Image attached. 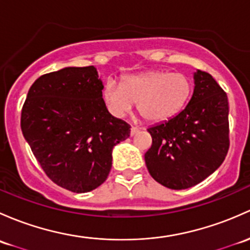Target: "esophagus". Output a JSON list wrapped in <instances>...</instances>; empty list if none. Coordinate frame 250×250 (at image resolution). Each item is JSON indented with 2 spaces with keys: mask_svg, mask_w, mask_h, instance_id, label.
I'll list each match as a JSON object with an SVG mask.
<instances>
[{
  "mask_svg": "<svg viewBox=\"0 0 250 250\" xmlns=\"http://www.w3.org/2000/svg\"><path fill=\"white\" fill-rule=\"evenodd\" d=\"M140 130H141V128L135 127V125H133L132 129H130V135L134 136V135H135V134H138L139 132H140Z\"/></svg>",
  "mask_w": 250,
  "mask_h": 250,
  "instance_id": "esophagus-1",
  "label": "esophagus"
}]
</instances>
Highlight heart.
Returning <instances> with one entry per match:
<instances>
[{"label": "heart", "instance_id": "obj_1", "mask_svg": "<svg viewBox=\"0 0 250 250\" xmlns=\"http://www.w3.org/2000/svg\"><path fill=\"white\" fill-rule=\"evenodd\" d=\"M193 91V83L181 73L152 70L139 75H129L117 83L107 79L103 96L112 114L125 116L138 104L139 114L148 122H164L176 116Z\"/></svg>", "mask_w": 250, "mask_h": 250}]
</instances>
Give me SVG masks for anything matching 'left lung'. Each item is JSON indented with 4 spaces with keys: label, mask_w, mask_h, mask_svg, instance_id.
Returning a JSON list of instances; mask_svg holds the SVG:
<instances>
[{
    "label": "left lung",
    "mask_w": 250,
    "mask_h": 250,
    "mask_svg": "<svg viewBox=\"0 0 250 250\" xmlns=\"http://www.w3.org/2000/svg\"><path fill=\"white\" fill-rule=\"evenodd\" d=\"M185 110L148 128L151 148L145 153L149 175L170 189L198 185L222 165L230 146L228 96L211 74L198 70Z\"/></svg>",
    "instance_id": "left-lung-1"
}]
</instances>
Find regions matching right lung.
Here are the masks:
<instances>
[{
  "label": "right lung",
  "instance_id": "1",
  "mask_svg": "<svg viewBox=\"0 0 250 250\" xmlns=\"http://www.w3.org/2000/svg\"><path fill=\"white\" fill-rule=\"evenodd\" d=\"M93 65L39 77L22 110L21 130L46 176L60 187L86 193L105 182L112 148L130 125L109 114Z\"/></svg>",
  "mask_w": 250,
  "mask_h": 250
}]
</instances>
